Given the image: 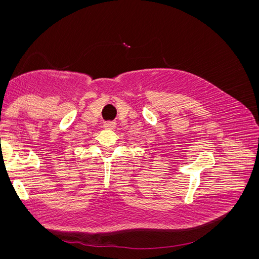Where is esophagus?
Instances as JSON below:
<instances>
[{"label": "esophagus", "instance_id": "obj_1", "mask_svg": "<svg viewBox=\"0 0 259 259\" xmlns=\"http://www.w3.org/2000/svg\"><path fill=\"white\" fill-rule=\"evenodd\" d=\"M115 126H116V124H115L114 122H106V123L104 124V127H105L106 130H114Z\"/></svg>", "mask_w": 259, "mask_h": 259}]
</instances>
